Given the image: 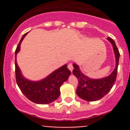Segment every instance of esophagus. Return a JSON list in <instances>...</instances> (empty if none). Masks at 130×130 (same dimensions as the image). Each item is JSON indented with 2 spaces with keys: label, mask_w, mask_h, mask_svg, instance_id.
<instances>
[{
  "label": "esophagus",
  "mask_w": 130,
  "mask_h": 130,
  "mask_svg": "<svg viewBox=\"0 0 130 130\" xmlns=\"http://www.w3.org/2000/svg\"><path fill=\"white\" fill-rule=\"evenodd\" d=\"M68 68L69 69L70 71H72L73 70V63H70L68 65Z\"/></svg>",
  "instance_id": "34e87169"
}]
</instances>
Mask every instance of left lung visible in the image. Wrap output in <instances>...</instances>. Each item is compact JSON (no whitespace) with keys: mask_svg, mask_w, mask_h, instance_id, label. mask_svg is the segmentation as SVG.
Here are the masks:
<instances>
[{"mask_svg":"<svg viewBox=\"0 0 130 130\" xmlns=\"http://www.w3.org/2000/svg\"><path fill=\"white\" fill-rule=\"evenodd\" d=\"M108 40L112 44L116 60V68L109 76L99 79L89 78L81 73L78 65L73 64V73L78 80L76 94L84 100L94 101L100 100L111 90L116 80L120 53L114 40L110 37Z\"/></svg>","mask_w":130,"mask_h":130,"instance_id":"1","label":"left lung"}]
</instances>
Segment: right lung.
<instances>
[{"label":"right lung","instance_id":"1","mask_svg":"<svg viewBox=\"0 0 130 130\" xmlns=\"http://www.w3.org/2000/svg\"><path fill=\"white\" fill-rule=\"evenodd\" d=\"M27 33L24 34L15 51V56L20 50L22 40ZM16 80L22 93L29 100L37 104H49L55 101L60 96V87L68 79L71 71L64 65L44 79L40 81H31L24 78L21 73L15 57Z\"/></svg>","mask_w":130,"mask_h":130}]
</instances>
